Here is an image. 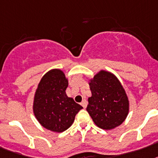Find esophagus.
<instances>
[{
  "instance_id": "34e87169",
  "label": "esophagus",
  "mask_w": 158,
  "mask_h": 158,
  "mask_svg": "<svg viewBox=\"0 0 158 158\" xmlns=\"http://www.w3.org/2000/svg\"><path fill=\"white\" fill-rule=\"evenodd\" d=\"M81 105L83 108H86L87 107V101L86 100H83V101L81 102Z\"/></svg>"
}]
</instances>
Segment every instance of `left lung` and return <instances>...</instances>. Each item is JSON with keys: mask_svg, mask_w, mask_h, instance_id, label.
<instances>
[{"mask_svg": "<svg viewBox=\"0 0 158 158\" xmlns=\"http://www.w3.org/2000/svg\"><path fill=\"white\" fill-rule=\"evenodd\" d=\"M92 96L87 111L98 127L112 130L121 125L129 113L130 102L123 86L116 75L101 70L88 79Z\"/></svg>", "mask_w": 158, "mask_h": 158, "instance_id": "8db88e82", "label": "left lung"}]
</instances>
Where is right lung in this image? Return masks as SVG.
Instances as JSON below:
<instances>
[{"label":"right lung","instance_id":"1","mask_svg":"<svg viewBox=\"0 0 158 158\" xmlns=\"http://www.w3.org/2000/svg\"><path fill=\"white\" fill-rule=\"evenodd\" d=\"M68 79L60 69L48 70L40 79L35 92L33 114L40 124L53 132L67 130L82 110L72 97L66 95Z\"/></svg>","mask_w":158,"mask_h":158}]
</instances>
